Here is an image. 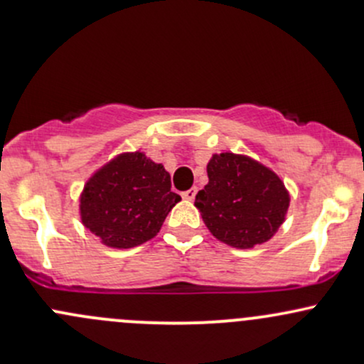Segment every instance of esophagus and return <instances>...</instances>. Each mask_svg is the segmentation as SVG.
I'll use <instances>...</instances> for the list:
<instances>
[{
	"instance_id": "obj_1",
	"label": "esophagus",
	"mask_w": 364,
	"mask_h": 364,
	"mask_svg": "<svg viewBox=\"0 0 364 364\" xmlns=\"http://www.w3.org/2000/svg\"><path fill=\"white\" fill-rule=\"evenodd\" d=\"M196 194H198V189H196V187H191L189 191H183V193H182V198H183V199H187V201H193V199L196 198Z\"/></svg>"
}]
</instances>
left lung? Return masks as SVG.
<instances>
[{
  "mask_svg": "<svg viewBox=\"0 0 364 364\" xmlns=\"http://www.w3.org/2000/svg\"><path fill=\"white\" fill-rule=\"evenodd\" d=\"M206 171L208 183L194 205L210 232L241 250L271 240L290 206V194L274 171L232 152L213 154Z\"/></svg>",
  "mask_w": 364,
  "mask_h": 364,
  "instance_id": "1",
  "label": "left lung"
}]
</instances>
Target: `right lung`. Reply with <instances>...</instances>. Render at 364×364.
Wrapping results in <instances>:
<instances>
[{
  "mask_svg": "<svg viewBox=\"0 0 364 364\" xmlns=\"http://www.w3.org/2000/svg\"><path fill=\"white\" fill-rule=\"evenodd\" d=\"M181 201L170 173L144 152H124L97 170L80 198L81 222L111 248H134L152 240Z\"/></svg>",
  "mask_w": 364,
  "mask_h": 364,
  "instance_id": "right-lung-1",
  "label": "right lung"
}]
</instances>
